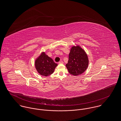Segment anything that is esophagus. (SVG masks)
<instances>
[{"mask_svg":"<svg viewBox=\"0 0 121 121\" xmlns=\"http://www.w3.org/2000/svg\"><path fill=\"white\" fill-rule=\"evenodd\" d=\"M58 63H59V64H63V63H64V62H63V61H59V62H58Z\"/></svg>","mask_w":121,"mask_h":121,"instance_id":"esophagus-1","label":"esophagus"}]
</instances>
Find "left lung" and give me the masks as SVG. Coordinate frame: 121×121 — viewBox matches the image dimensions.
<instances>
[{
    "label": "left lung",
    "instance_id": "obj_1",
    "mask_svg": "<svg viewBox=\"0 0 121 121\" xmlns=\"http://www.w3.org/2000/svg\"><path fill=\"white\" fill-rule=\"evenodd\" d=\"M68 63L66 66L69 73L77 76L86 70L89 60L85 51L78 46L71 48Z\"/></svg>",
    "mask_w": 121,
    "mask_h": 121
}]
</instances>
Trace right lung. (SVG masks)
<instances>
[{
  "label": "right lung",
  "instance_id": "add662e5",
  "mask_svg": "<svg viewBox=\"0 0 121 121\" xmlns=\"http://www.w3.org/2000/svg\"><path fill=\"white\" fill-rule=\"evenodd\" d=\"M57 64L44 52H43L35 61V67L37 72L42 75L48 76L52 74Z\"/></svg>",
  "mask_w": 121,
  "mask_h": 121
}]
</instances>
